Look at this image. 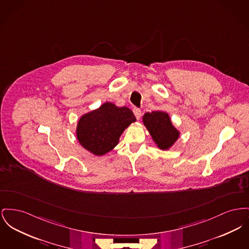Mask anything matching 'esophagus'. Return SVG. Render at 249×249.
I'll list each match as a JSON object with an SVG mask.
<instances>
[{"mask_svg":"<svg viewBox=\"0 0 249 249\" xmlns=\"http://www.w3.org/2000/svg\"><path fill=\"white\" fill-rule=\"evenodd\" d=\"M132 111H133V114H134V116H135L137 119H139L141 117L142 112H141V110L139 108H133Z\"/></svg>","mask_w":249,"mask_h":249,"instance_id":"esophagus-1","label":"esophagus"}]
</instances>
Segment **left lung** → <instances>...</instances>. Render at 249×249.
I'll return each mask as SVG.
<instances>
[{"label":"left lung","mask_w":249,"mask_h":249,"mask_svg":"<svg viewBox=\"0 0 249 249\" xmlns=\"http://www.w3.org/2000/svg\"><path fill=\"white\" fill-rule=\"evenodd\" d=\"M143 122L152 136L154 142L161 149H167L178 138L179 132L172 125L169 116L161 111L146 113Z\"/></svg>","instance_id":"8db88e82"}]
</instances>
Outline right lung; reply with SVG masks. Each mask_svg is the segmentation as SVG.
<instances>
[{
  "label": "right lung",
  "mask_w": 249,
  "mask_h": 249,
  "mask_svg": "<svg viewBox=\"0 0 249 249\" xmlns=\"http://www.w3.org/2000/svg\"><path fill=\"white\" fill-rule=\"evenodd\" d=\"M136 118L128 107L105 103L99 109L84 115L77 126L80 144L101 156L117 146L123 131Z\"/></svg>",
  "instance_id": "obj_1"
}]
</instances>
